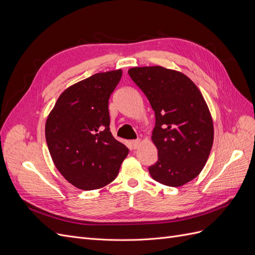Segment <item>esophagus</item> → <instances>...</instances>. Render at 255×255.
<instances>
[{"label":"esophagus","mask_w":255,"mask_h":255,"mask_svg":"<svg viewBox=\"0 0 255 255\" xmlns=\"http://www.w3.org/2000/svg\"><path fill=\"white\" fill-rule=\"evenodd\" d=\"M140 144V140L139 139H135L130 141V146H132V149H137L138 145Z\"/></svg>","instance_id":"1"}]
</instances>
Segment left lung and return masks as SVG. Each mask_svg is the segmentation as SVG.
Returning <instances> with one entry per match:
<instances>
[{"label":"left lung","instance_id":"8db88e82","mask_svg":"<svg viewBox=\"0 0 255 255\" xmlns=\"http://www.w3.org/2000/svg\"><path fill=\"white\" fill-rule=\"evenodd\" d=\"M128 74L155 114L158 159L149 172L160 184L182 186L201 172L213 145V120L201 92L185 74L160 66L132 68Z\"/></svg>","mask_w":255,"mask_h":255}]
</instances>
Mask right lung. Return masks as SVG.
<instances>
[{"label":"right lung","mask_w":255,"mask_h":255,"mask_svg":"<svg viewBox=\"0 0 255 255\" xmlns=\"http://www.w3.org/2000/svg\"><path fill=\"white\" fill-rule=\"evenodd\" d=\"M121 75V70L97 73L72 85L59 96L45 123L54 164L80 189L113 182L128 153L110 129L109 100Z\"/></svg>","instance_id":"add662e5"}]
</instances>
